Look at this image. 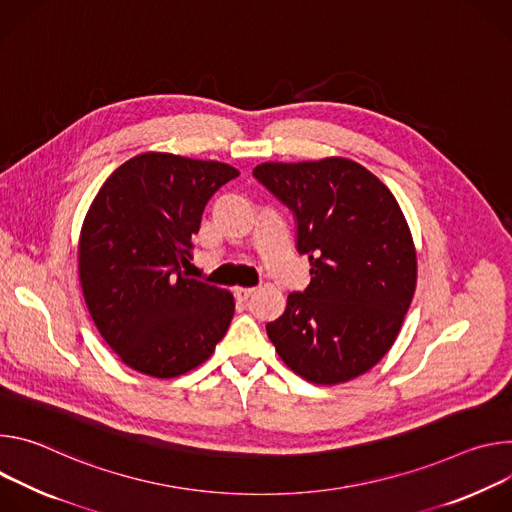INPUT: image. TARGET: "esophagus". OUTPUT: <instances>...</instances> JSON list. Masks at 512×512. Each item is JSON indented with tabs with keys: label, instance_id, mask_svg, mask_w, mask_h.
I'll return each instance as SVG.
<instances>
[{
	"label": "esophagus",
	"instance_id": "obj_1",
	"mask_svg": "<svg viewBox=\"0 0 512 512\" xmlns=\"http://www.w3.org/2000/svg\"><path fill=\"white\" fill-rule=\"evenodd\" d=\"M254 291H256L254 287H236V289H234V295H236L238 301H246Z\"/></svg>",
	"mask_w": 512,
	"mask_h": 512
}]
</instances>
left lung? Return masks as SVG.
Here are the masks:
<instances>
[{"instance_id":"left-lung-1","label":"left lung","mask_w":512,"mask_h":512,"mask_svg":"<svg viewBox=\"0 0 512 512\" xmlns=\"http://www.w3.org/2000/svg\"><path fill=\"white\" fill-rule=\"evenodd\" d=\"M254 177L297 217L311 282L266 325L278 356L313 384H342L392 348L417 285V250L388 187L362 164L329 156L262 162Z\"/></svg>"}]
</instances>
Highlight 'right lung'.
Here are the masks:
<instances>
[{
  "label": "right lung",
  "instance_id": "add662e5",
  "mask_svg": "<svg viewBox=\"0 0 512 512\" xmlns=\"http://www.w3.org/2000/svg\"><path fill=\"white\" fill-rule=\"evenodd\" d=\"M240 175L217 160L144 152L95 195L79 236V280L107 346L136 372L175 378L203 364L234 295L185 276L211 195Z\"/></svg>",
  "mask_w": 512,
  "mask_h": 512
}]
</instances>
